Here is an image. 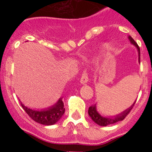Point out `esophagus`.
<instances>
[{
	"mask_svg": "<svg viewBox=\"0 0 152 152\" xmlns=\"http://www.w3.org/2000/svg\"><path fill=\"white\" fill-rule=\"evenodd\" d=\"M88 80H89V79H88V72H86V71H84V72H83L82 75H81L80 82L81 83V84H86V83H88Z\"/></svg>",
	"mask_w": 152,
	"mask_h": 152,
	"instance_id": "esophagus-1",
	"label": "esophagus"
}]
</instances>
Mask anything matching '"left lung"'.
<instances>
[{
    "instance_id": "1",
    "label": "left lung",
    "mask_w": 152,
    "mask_h": 152,
    "mask_svg": "<svg viewBox=\"0 0 152 152\" xmlns=\"http://www.w3.org/2000/svg\"><path fill=\"white\" fill-rule=\"evenodd\" d=\"M129 39L131 43L132 44V45H135V46L137 48V49H138V52H139V61L140 62V49H139V45H138V44L135 42V40L132 38L131 36H129ZM135 101H136V100H135ZM135 101L134 102L133 104H132L129 108L126 109V110L122 112L121 113L118 114V115H116V116H111V117H104V116H102L101 115H100L99 113L96 111V104L91 106V107H89V110H88V114H89V116H91L92 120L95 123H96V124L99 125V126H109V125L114 124V123H118V122L123 120V119L126 117V116L129 113L130 111L132 110V109L133 108V106L135 105Z\"/></svg>"
}]
</instances>
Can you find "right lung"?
Here are the masks:
<instances>
[{
	"mask_svg": "<svg viewBox=\"0 0 152 152\" xmlns=\"http://www.w3.org/2000/svg\"><path fill=\"white\" fill-rule=\"evenodd\" d=\"M20 104L23 109L29 115L31 119H33L36 123L45 125V126H51L57 123L63 116L65 110V109L64 108V103L61 98H60L56 104L42 110H36L28 108L26 106H24L21 102Z\"/></svg>",
	"mask_w": 152,
	"mask_h": 152,
	"instance_id": "1",
	"label": "right lung"
}]
</instances>
